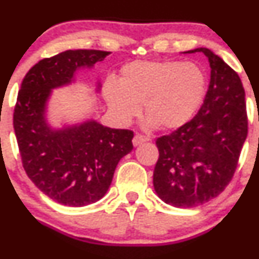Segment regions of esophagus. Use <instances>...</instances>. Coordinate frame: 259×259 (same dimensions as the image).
Returning a JSON list of instances; mask_svg holds the SVG:
<instances>
[{"instance_id":"34e87169","label":"esophagus","mask_w":259,"mask_h":259,"mask_svg":"<svg viewBox=\"0 0 259 259\" xmlns=\"http://www.w3.org/2000/svg\"><path fill=\"white\" fill-rule=\"evenodd\" d=\"M146 140H149V139L146 137H144V135L135 134L134 138H133V144H134V146H138V145L143 144V143L146 142Z\"/></svg>"}]
</instances>
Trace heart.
<instances>
[{
	"instance_id": "1",
	"label": "heart",
	"mask_w": 259,
	"mask_h": 259,
	"mask_svg": "<svg viewBox=\"0 0 259 259\" xmlns=\"http://www.w3.org/2000/svg\"><path fill=\"white\" fill-rule=\"evenodd\" d=\"M205 75L198 65L180 61L135 60L120 70L119 82L109 79L104 95L121 122L144 113L161 129H178L189 121L205 93Z\"/></svg>"
}]
</instances>
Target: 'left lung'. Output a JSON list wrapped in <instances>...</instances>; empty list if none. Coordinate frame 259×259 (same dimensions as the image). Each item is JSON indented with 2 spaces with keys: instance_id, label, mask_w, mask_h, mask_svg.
Instances as JSON below:
<instances>
[{
  "instance_id": "left-lung-1",
  "label": "left lung",
  "mask_w": 259,
  "mask_h": 259,
  "mask_svg": "<svg viewBox=\"0 0 259 259\" xmlns=\"http://www.w3.org/2000/svg\"><path fill=\"white\" fill-rule=\"evenodd\" d=\"M210 82L197 115L155 142L159 159L154 189L168 204L192 208L221 194L229 184L248 134L241 77L209 49Z\"/></svg>"
}]
</instances>
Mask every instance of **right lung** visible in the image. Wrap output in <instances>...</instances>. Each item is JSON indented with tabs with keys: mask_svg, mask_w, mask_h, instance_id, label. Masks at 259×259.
I'll return each instance as SVG.
<instances>
[{
	"mask_svg": "<svg viewBox=\"0 0 259 259\" xmlns=\"http://www.w3.org/2000/svg\"><path fill=\"white\" fill-rule=\"evenodd\" d=\"M111 52L67 50L33 65L23 77L14 110L22 166L33 184L55 202L83 207L105 195L122 156L133 150L134 133L96 121L52 130L45 119L51 89L70 83L77 69Z\"/></svg>",
	"mask_w": 259,
	"mask_h": 259,
	"instance_id": "right-lung-1",
	"label": "right lung"
}]
</instances>
